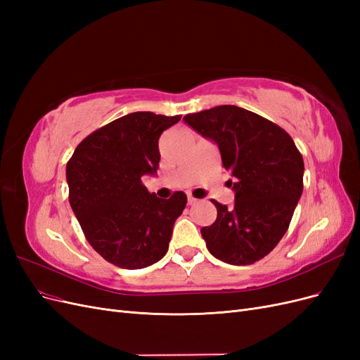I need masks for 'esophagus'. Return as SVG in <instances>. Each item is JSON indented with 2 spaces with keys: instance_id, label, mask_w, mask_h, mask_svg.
<instances>
[{
  "instance_id": "esophagus-1",
  "label": "esophagus",
  "mask_w": 360,
  "mask_h": 360,
  "mask_svg": "<svg viewBox=\"0 0 360 360\" xmlns=\"http://www.w3.org/2000/svg\"><path fill=\"white\" fill-rule=\"evenodd\" d=\"M195 202H197V198L191 197V195H188V205H193Z\"/></svg>"
}]
</instances>
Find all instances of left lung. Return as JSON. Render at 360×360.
I'll return each mask as SVG.
<instances>
[{
    "label": "left lung",
    "mask_w": 360,
    "mask_h": 360,
    "mask_svg": "<svg viewBox=\"0 0 360 360\" xmlns=\"http://www.w3.org/2000/svg\"><path fill=\"white\" fill-rule=\"evenodd\" d=\"M183 122L217 146L234 180V205L217 201V217L201 236L224 263L246 266L266 257L288 230L303 191V159L275 123L234 105H221Z\"/></svg>",
    "instance_id": "8db88e82"
}]
</instances>
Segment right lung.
Segmentation results:
<instances>
[{
	"instance_id": "obj_1",
	"label": "right lung",
	"mask_w": 360,
	"mask_h": 360,
	"mask_svg": "<svg viewBox=\"0 0 360 360\" xmlns=\"http://www.w3.org/2000/svg\"><path fill=\"white\" fill-rule=\"evenodd\" d=\"M180 115L132 112L97 129L66 167L70 207L97 254L122 269H144L167 254L188 198H158L141 181L159 168V138Z\"/></svg>"
}]
</instances>
